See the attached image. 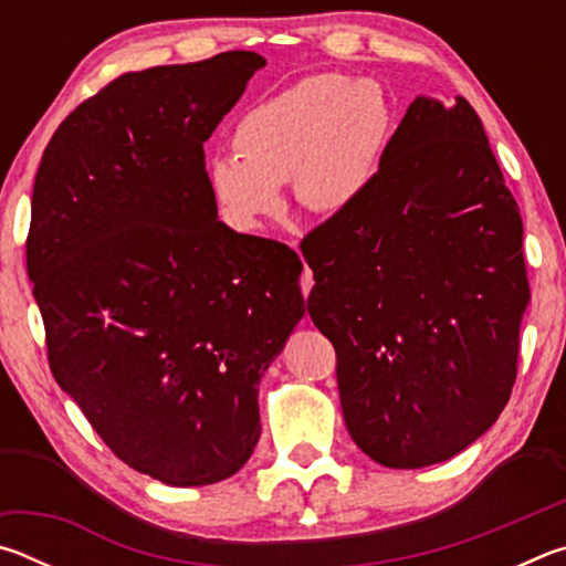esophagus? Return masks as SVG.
<instances>
[{
	"instance_id": "obj_1",
	"label": "esophagus",
	"mask_w": 566,
	"mask_h": 566,
	"mask_svg": "<svg viewBox=\"0 0 566 566\" xmlns=\"http://www.w3.org/2000/svg\"><path fill=\"white\" fill-rule=\"evenodd\" d=\"M292 247H296V242H292ZM312 284H314L312 270H310V266H304V272H302V276H300V286H302V294H304V296H310Z\"/></svg>"
}]
</instances>
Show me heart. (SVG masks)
Listing matches in <instances>:
<instances>
[{"mask_svg":"<svg viewBox=\"0 0 566 566\" xmlns=\"http://www.w3.org/2000/svg\"><path fill=\"white\" fill-rule=\"evenodd\" d=\"M389 129V102L377 84L304 76L237 122L239 157L209 161V181L227 214L247 229L280 214L286 181L306 209L339 212L367 195Z\"/></svg>","mask_w":566,"mask_h":566,"instance_id":"obj_1","label":"heart"}]
</instances>
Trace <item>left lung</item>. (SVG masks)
Returning <instances> with one entry per match:
<instances>
[{"mask_svg":"<svg viewBox=\"0 0 566 566\" xmlns=\"http://www.w3.org/2000/svg\"><path fill=\"white\" fill-rule=\"evenodd\" d=\"M520 205L476 112L409 104L357 205L302 239L344 421L391 469L444 462L510 401L530 302Z\"/></svg>","mask_w":566,"mask_h":566,"instance_id":"1","label":"left lung"}]
</instances>
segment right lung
Masks as SVG:
<instances>
[{
  "mask_svg": "<svg viewBox=\"0 0 566 566\" xmlns=\"http://www.w3.org/2000/svg\"><path fill=\"white\" fill-rule=\"evenodd\" d=\"M266 62L222 52L112 80L44 149L27 274L46 359L117 459L171 486L237 474L256 385L306 310L294 249L217 219L205 142Z\"/></svg>",
  "mask_w": 566,
  "mask_h": 566,
  "instance_id": "right-lung-1",
  "label": "right lung"
}]
</instances>
